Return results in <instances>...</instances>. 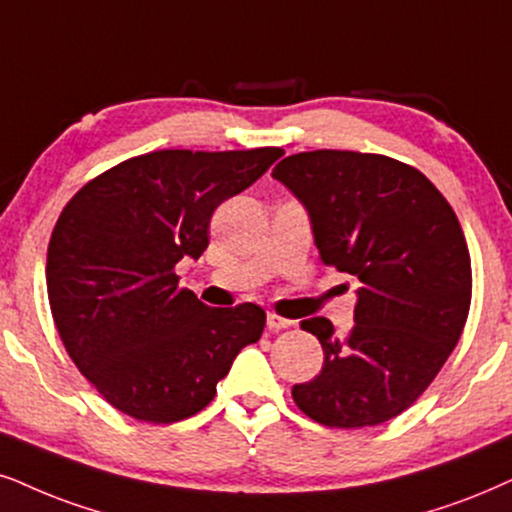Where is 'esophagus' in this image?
<instances>
[{"mask_svg":"<svg viewBox=\"0 0 512 512\" xmlns=\"http://www.w3.org/2000/svg\"><path fill=\"white\" fill-rule=\"evenodd\" d=\"M267 326H269V331H286V328L293 326V321L283 319V316H278L274 312H269L267 314Z\"/></svg>","mask_w":512,"mask_h":512,"instance_id":"esophagus-1","label":"esophagus"}]
</instances>
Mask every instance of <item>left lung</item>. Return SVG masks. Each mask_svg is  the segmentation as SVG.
<instances>
[{
	"instance_id": "left-lung-1",
	"label": "left lung",
	"mask_w": 512,
	"mask_h": 512,
	"mask_svg": "<svg viewBox=\"0 0 512 512\" xmlns=\"http://www.w3.org/2000/svg\"><path fill=\"white\" fill-rule=\"evenodd\" d=\"M271 177L300 200L321 260L357 276L354 328L302 321L323 347L321 373L293 399L328 428H368L425 392L461 338L472 269L461 224L435 184L399 160L357 151L283 158Z\"/></svg>"
}]
</instances>
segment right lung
I'll use <instances>...</instances> for the list:
<instances>
[{
    "instance_id": "add662e5",
    "label": "right lung",
    "mask_w": 512,
    "mask_h": 512,
    "mask_svg": "<svg viewBox=\"0 0 512 512\" xmlns=\"http://www.w3.org/2000/svg\"><path fill=\"white\" fill-rule=\"evenodd\" d=\"M281 148L155 151L89 181L63 208L47 252L54 323L70 359L115 409L177 423L217 394L245 345L262 338L257 304L212 309L174 274L210 243L217 205L255 184Z\"/></svg>"
}]
</instances>
